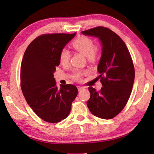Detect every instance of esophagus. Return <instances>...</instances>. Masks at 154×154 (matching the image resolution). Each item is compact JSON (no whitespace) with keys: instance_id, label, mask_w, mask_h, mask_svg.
Segmentation results:
<instances>
[{"instance_id":"1","label":"esophagus","mask_w":154,"mask_h":154,"mask_svg":"<svg viewBox=\"0 0 154 154\" xmlns=\"http://www.w3.org/2000/svg\"><path fill=\"white\" fill-rule=\"evenodd\" d=\"M83 88H84L82 87V86H79V85H78V86H77V90H79V91H81L82 89H83Z\"/></svg>"}]
</instances>
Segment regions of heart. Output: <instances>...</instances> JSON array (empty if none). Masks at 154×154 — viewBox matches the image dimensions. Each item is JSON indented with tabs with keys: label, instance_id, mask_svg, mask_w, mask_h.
Wrapping results in <instances>:
<instances>
[{
	"label": "heart",
	"instance_id": "obj_1",
	"mask_svg": "<svg viewBox=\"0 0 154 154\" xmlns=\"http://www.w3.org/2000/svg\"><path fill=\"white\" fill-rule=\"evenodd\" d=\"M72 47L75 50L80 52L83 55L86 56L88 60L94 61L96 58L97 50L94 47L93 41L91 38L85 36H81L77 37L72 43ZM70 59V51L67 49L64 48L62 49L60 54V61L61 64H67ZM86 73L85 71H77L74 72L72 77L75 80H79L83 75Z\"/></svg>",
	"mask_w": 154,
	"mask_h": 154
}]
</instances>
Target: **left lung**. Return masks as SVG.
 Instances as JSON below:
<instances>
[{
    "label": "left lung",
    "mask_w": 154,
    "mask_h": 154,
    "mask_svg": "<svg viewBox=\"0 0 154 154\" xmlns=\"http://www.w3.org/2000/svg\"><path fill=\"white\" fill-rule=\"evenodd\" d=\"M82 34L99 38L102 45L97 70L103 87L99 92L88 88V107L98 118L112 119L126 106L133 87L135 73L131 56L122 38L107 28L96 27Z\"/></svg>",
    "instance_id": "left-lung-1"
}]
</instances>
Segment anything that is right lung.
<instances>
[{
	"label": "right lung",
	"mask_w": 154,
	"mask_h": 154,
	"mask_svg": "<svg viewBox=\"0 0 154 154\" xmlns=\"http://www.w3.org/2000/svg\"><path fill=\"white\" fill-rule=\"evenodd\" d=\"M76 35L47 34L33 40L26 49L21 64V88L28 105L43 120L57 123L71 111L77 95L76 86L56 85L54 72L60 64V54Z\"/></svg>",
	"instance_id": "right-lung-1"
}]
</instances>
